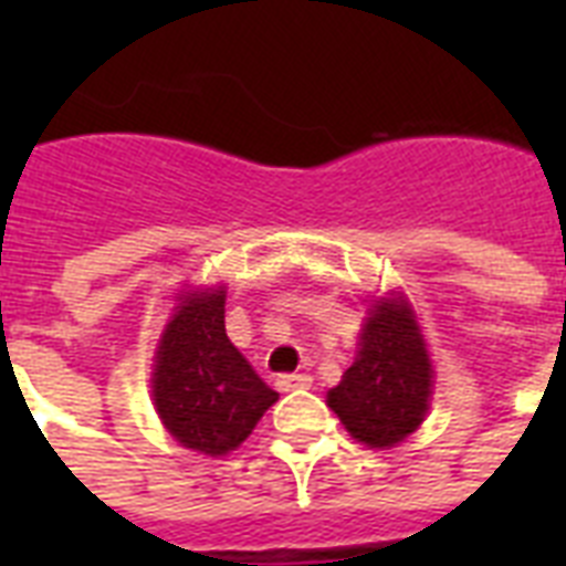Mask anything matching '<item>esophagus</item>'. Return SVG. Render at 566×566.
Returning <instances> with one entry per match:
<instances>
[{
    "mask_svg": "<svg viewBox=\"0 0 566 566\" xmlns=\"http://www.w3.org/2000/svg\"><path fill=\"white\" fill-rule=\"evenodd\" d=\"M314 378L308 373H287V376H279V390H308Z\"/></svg>",
    "mask_w": 566,
    "mask_h": 566,
    "instance_id": "esophagus-1",
    "label": "esophagus"
}]
</instances>
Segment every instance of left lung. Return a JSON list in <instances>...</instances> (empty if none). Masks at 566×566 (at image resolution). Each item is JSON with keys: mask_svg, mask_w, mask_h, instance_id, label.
Returning a JSON list of instances; mask_svg holds the SVG:
<instances>
[{"mask_svg": "<svg viewBox=\"0 0 566 566\" xmlns=\"http://www.w3.org/2000/svg\"><path fill=\"white\" fill-rule=\"evenodd\" d=\"M367 314L353 367L328 390L326 402L355 440L390 449L426 420L434 370L405 296H381Z\"/></svg>", "mask_w": 566, "mask_h": 566, "instance_id": "left-lung-1", "label": "left lung"}]
</instances>
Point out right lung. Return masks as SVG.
I'll list each match as a JSON object with an SVG mask.
<instances>
[{
    "label": "right lung",
    "instance_id": "add662e5",
    "mask_svg": "<svg viewBox=\"0 0 566 566\" xmlns=\"http://www.w3.org/2000/svg\"><path fill=\"white\" fill-rule=\"evenodd\" d=\"M153 364V399L181 447L226 455L252 434L279 399L226 335V287L176 296Z\"/></svg>",
    "mask_w": 566,
    "mask_h": 566
}]
</instances>
